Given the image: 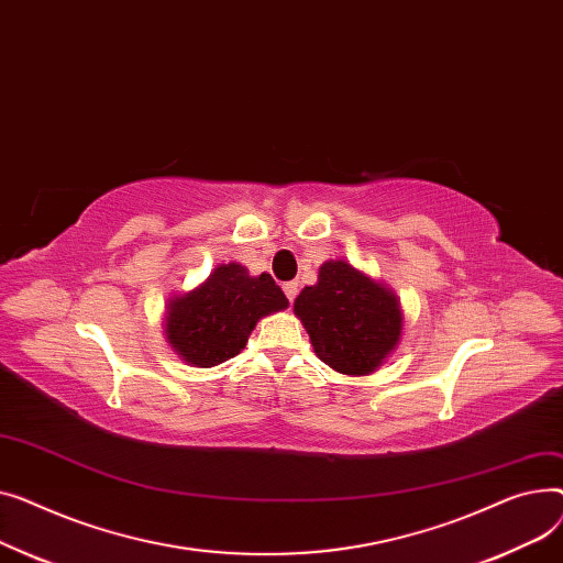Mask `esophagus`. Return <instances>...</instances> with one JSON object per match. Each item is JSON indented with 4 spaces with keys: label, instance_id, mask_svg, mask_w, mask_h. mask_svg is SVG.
I'll use <instances>...</instances> for the list:
<instances>
[{
    "label": "esophagus",
    "instance_id": "esophagus-1",
    "mask_svg": "<svg viewBox=\"0 0 563 563\" xmlns=\"http://www.w3.org/2000/svg\"><path fill=\"white\" fill-rule=\"evenodd\" d=\"M282 288H284V295L288 297V302L292 305V300H295V295H297V282H286V284H284Z\"/></svg>",
    "mask_w": 563,
    "mask_h": 563
}]
</instances>
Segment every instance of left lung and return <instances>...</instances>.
<instances>
[{
  "instance_id": "left-lung-1",
  "label": "left lung",
  "mask_w": 563,
  "mask_h": 563,
  "mask_svg": "<svg viewBox=\"0 0 563 563\" xmlns=\"http://www.w3.org/2000/svg\"><path fill=\"white\" fill-rule=\"evenodd\" d=\"M295 316L320 361L343 375L373 373L402 334L395 295L345 261L322 263L318 284L297 295Z\"/></svg>"
}]
</instances>
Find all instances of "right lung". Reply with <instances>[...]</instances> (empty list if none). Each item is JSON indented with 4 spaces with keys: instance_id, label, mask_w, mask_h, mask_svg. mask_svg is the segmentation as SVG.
Returning <instances> with one entry per match:
<instances>
[{
    "instance_id": "obj_1",
    "label": "right lung",
    "mask_w": 563,
    "mask_h": 563,
    "mask_svg": "<svg viewBox=\"0 0 563 563\" xmlns=\"http://www.w3.org/2000/svg\"><path fill=\"white\" fill-rule=\"evenodd\" d=\"M286 307L271 275L250 277L239 263H227L200 288L170 302L165 334L190 366L211 368L245 347L258 318Z\"/></svg>"
}]
</instances>
